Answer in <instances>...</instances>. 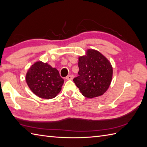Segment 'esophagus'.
Here are the masks:
<instances>
[{
	"label": "esophagus",
	"mask_w": 147,
	"mask_h": 147,
	"mask_svg": "<svg viewBox=\"0 0 147 147\" xmlns=\"http://www.w3.org/2000/svg\"><path fill=\"white\" fill-rule=\"evenodd\" d=\"M73 78H74L73 75H69V76H67L65 78H66L67 80H72Z\"/></svg>",
	"instance_id": "34e87169"
}]
</instances>
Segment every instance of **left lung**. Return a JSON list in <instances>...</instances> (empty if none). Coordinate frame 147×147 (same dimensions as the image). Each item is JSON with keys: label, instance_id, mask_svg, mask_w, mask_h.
I'll return each mask as SVG.
<instances>
[{"label": "left lung", "instance_id": "left-lung-1", "mask_svg": "<svg viewBox=\"0 0 147 147\" xmlns=\"http://www.w3.org/2000/svg\"><path fill=\"white\" fill-rule=\"evenodd\" d=\"M79 71L73 81L87 98L103 95L112 81L113 69L110 62L98 51L88 49L87 55L78 58Z\"/></svg>", "mask_w": 147, "mask_h": 147}]
</instances>
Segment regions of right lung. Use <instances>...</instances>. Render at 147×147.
Listing matches in <instances>:
<instances>
[{
  "mask_svg": "<svg viewBox=\"0 0 147 147\" xmlns=\"http://www.w3.org/2000/svg\"><path fill=\"white\" fill-rule=\"evenodd\" d=\"M26 78L32 92L45 99L55 97L61 90L64 82L55 68L41 61L35 62L30 67Z\"/></svg>",
  "mask_w": 147,
  "mask_h": 147,
  "instance_id": "add662e5",
  "label": "right lung"
}]
</instances>
